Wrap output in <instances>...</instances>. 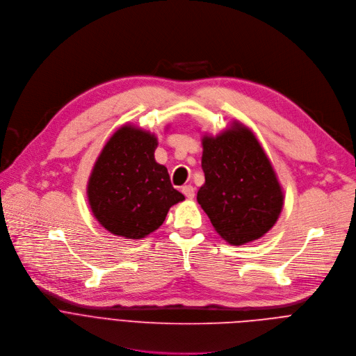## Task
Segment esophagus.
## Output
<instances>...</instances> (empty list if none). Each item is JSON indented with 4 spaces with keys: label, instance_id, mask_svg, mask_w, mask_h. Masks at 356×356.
Wrapping results in <instances>:
<instances>
[{
    "label": "esophagus",
    "instance_id": "esophagus-1",
    "mask_svg": "<svg viewBox=\"0 0 356 356\" xmlns=\"http://www.w3.org/2000/svg\"><path fill=\"white\" fill-rule=\"evenodd\" d=\"M182 193L188 197V199H193L195 196V188L192 185H185L182 186Z\"/></svg>",
    "mask_w": 356,
    "mask_h": 356
}]
</instances>
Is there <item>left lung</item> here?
Instances as JSON below:
<instances>
[{
    "label": "left lung",
    "mask_w": 356,
    "mask_h": 356,
    "mask_svg": "<svg viewBox=\"0 0 356 356\" xmlns=\"http://www.w3.org/2000/svg\"><path fill=\"white\" fill-rule=\"evenodd\" d=\"M204 184L197 203L215 230L230 244L258 240L276 223L283 192L259 141L234 122L216 137L203 136Z\"/></svg>",
    "instance_id": "8db88e82"
}]
</instances>
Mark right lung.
<instances>
[{
    "mask_svg": "<svg viewBox=\"0 0 356 356\" xmlns=\"http://www.w3.org/2000/svg\"><path fill=\"white\" fill-rule=\"evenodd\" d=\"M157 145L150 131L124 124L95 161L87 195L95 219L109 233L145 238L164 223L172 204L185 199L156 161Z\"/></svg>",
    "mask_w": 356,
    "mask_h": 356,
    "instance_id": "obj_1",
    "label": "right lung"
}]
</instances>
